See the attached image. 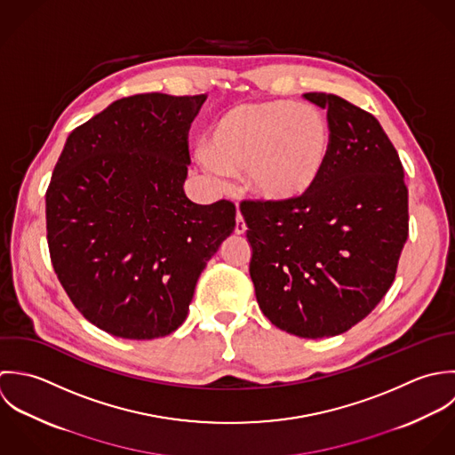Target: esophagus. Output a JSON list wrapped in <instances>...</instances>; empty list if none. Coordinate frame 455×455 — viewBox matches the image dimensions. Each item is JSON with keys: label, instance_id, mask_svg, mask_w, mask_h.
Segmentation results:
<instances>
[{"label": "esophagus", "instance_id": "esophagus-1", "mask_svg": "<svg viewBox=\"0 0 455 455\" xmlns=\"http://www.w3.org/2000/svg\"><path fill=\"white\" fill-rule=\"evenodd\" d=\"M237 235H241V234H244L246 232V223H244V220H243V214L239 212V209H237V216H235V230H234Z\"/></svg>", "mask_w": 455, "mask_h": 455}]
</instances>
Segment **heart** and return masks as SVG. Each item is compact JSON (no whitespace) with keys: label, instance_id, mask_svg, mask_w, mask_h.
<instances>
[{"label":"heart","instance_id":"heart-1","mask_svg":"<svg viewBox=\"0 0 455 455\" xmlns=\"http://www.w3.org/2000/svg\"><path fill=\"white\" fill-rule=\"evenodd\" d=\"M325 114L309 103L269 100L223 112L207 135V165L225 176H246L253 196L288 204L320 181L331 156Z\"/></svg>","mask_w":455,"mask_h":455}]
</instances>
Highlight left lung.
Here are the masks:
<instances>
[{"mask_svg": "<svg viewBox=\"0 0 455 455\" xmlns=\"http://www.w3.org/2000/svg\"><path fill=\"white\" fill-rule=\"evenodd\" d=\"M327 110L331 156L300 200H244L250 275L262 313L288 334L320 339L363 320L394 283L408 239L399 155L374 116L341 96L306 92Z\"/></svg>", "mask_w": 455, "mask_h": 455, "instance_id": "obj_1", "label": "left lung"}]
</instances>
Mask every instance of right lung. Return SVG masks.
<instances>
[{
	"mask_svg": "<svg viewBox=\"0 0 455 455\" xmlns=\"http://www.w3.org/2000/svg\"><path fill=\"white\" fill-rule=\"evenodd\" d=\"M204 94H135L76 128L45 195L52 267L74 306L123 339L186 320L207 262L235 228V205L184 193L188 130Z\"/></svg>",
	"mask_w": 455,
	"mask_h": 455,
	"instance_id": "1",
	"label": "right lung"
}]
</instances>
